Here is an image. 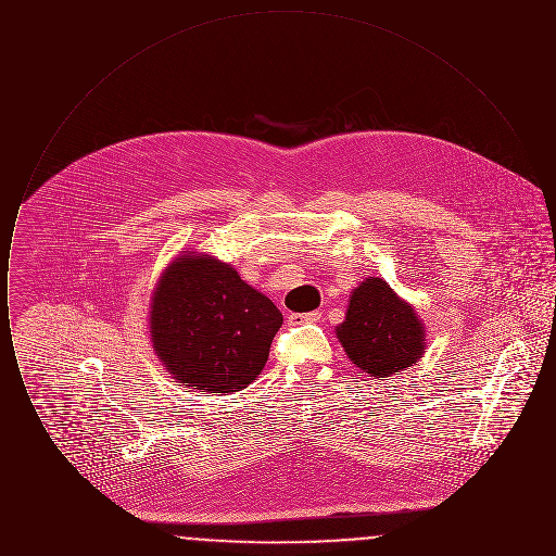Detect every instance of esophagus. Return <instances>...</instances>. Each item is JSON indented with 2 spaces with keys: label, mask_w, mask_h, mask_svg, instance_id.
Masks as SVG:
<instances>
[{
  "label": "esophagus",
  "mask_w": 556,
  "mask_h": 556,
  "mask_svg": "<svg viewBox=\"0 0 556 556\" xmlns=\"http://www.w3.org/2000/svg\"><path fill=\"white\" fill-rule=\"evenodd\" d=\"M320 320V313L313 311V313H304V315H291V323L300 325V323H318Z\"/></svg>",
  "instance_id": "obj_1"
}]
</instances>
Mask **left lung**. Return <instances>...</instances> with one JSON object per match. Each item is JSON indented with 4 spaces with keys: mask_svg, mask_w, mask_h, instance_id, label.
<instances>
[{
    "mask_svg": "<svg viewBox=\"0 0 556 556\" xmlns=\"http://www.w3.org/2000/svg\"><path fill=\"white\" fill-rule=\"evenodd\" d=\"M338 340L350 361L372 377L415 365L425 350L424 327L415 311L377 277L352 293Z\"/></svg>",
    "mask_w": 556,
    "mask_h": 556,
    "instance_id": "left-lung-1",
    "label": "left lung"
}]
</instances>
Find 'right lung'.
Returning <instances> with one entry per match:
<instances>
[{
	"label": "right lung",
	"instance_id": "right-lung-1",
	"mask_svg": "<svg viewBox=\"0 0 556 556\" xmlns=\"http://www.w3.org/2000/svg\"><path fill=\"white\" fill-rule=\"evenodd\" d=\"M279 308L211 256H181L160 279L150 333L168 372L193 390L231 394L265 367Z\"/></svg>",
	"mask_w": 556,
	"mask_h": 556
}]
</instances>
